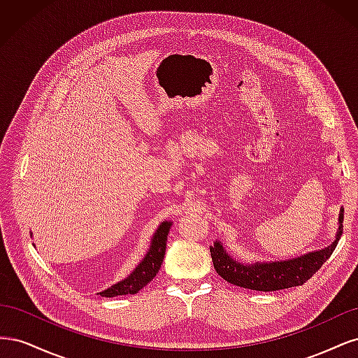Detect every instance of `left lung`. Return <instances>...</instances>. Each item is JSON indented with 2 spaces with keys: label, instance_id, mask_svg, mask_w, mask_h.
Instances as JSON below:
<instances>
[{
  "label": "left lung",
  "instance_id": "8db88e82",
  "mask_svg": "<svg viewBox=\"0 0 358 358\" xmlns=\"http://www.w3.org/2000/svg\"><path fill=\"white\" fill-rule=\"evenodd\" d=\"M343 208L339 216V231L336 241L317 252H309L300 258H292L288 262L278 263H263V264H242L234 262L230 255L224 251L220 242H215L210 246V255L213 267L222 279L233 285L255 289V291H278L284 288H291L303 285L308 279L313 276L327 262L333 254L336 245H338L343 231Z\"/></svg>",
  "mask_w": 358,
  "mask_h": 358
}]
</instances>
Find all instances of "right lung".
Wrapping results in <instances>:
<instances>
[{
  "label": "right lung",
  "mask_w": 358,
  "mask_h": 358,
  "mask_svg": "<svg viewBox=\"0 0 358 358\" xmlns=\"http://www.w3.org/2000/svg\"><path fill=\"white\" fill-rule=\"evenodd\" d=\"M170 225H171L170 222H162L159 225V229L152 237V245H150L149 252L143 258V262L136 267L134 272L127 279L121 280V282H117L110 288L101 291L100 296L115 297V296L136 294V292H138L157 276L158 270L162 264V259H164V255H166L167 234L170 231Z\"/></svg>",
  "instance_id": "add662e5"
}]
</instances>
